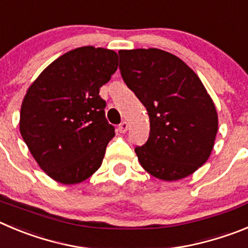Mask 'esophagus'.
<instances>
[{"mask_svg": "<svg viewBox=\"0 0 248 248\" xmlns=\"http://www.w3.org/2000/svg\"><path fill=\"white\" fill-rule=\"evenodd\" d=\"M128 128H129L128 123L123 122V123H120L119 126H118V130H119L120 133H125V131L128 130Z\"/></svg>", "mask_w": 248, "mask_h": 248, "instance_id": "esophagus-1", "label": "esophagus"}]
</instances>
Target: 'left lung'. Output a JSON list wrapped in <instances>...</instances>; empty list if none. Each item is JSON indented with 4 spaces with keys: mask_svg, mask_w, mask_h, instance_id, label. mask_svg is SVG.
Returning a JSON list of instances; mask_svg holds the SVG:
<instances>
[{
    "mask_svg": "<svg viewBox=\"0 0 248 248\" xmlns=\"http://www.w3.org/2000/svg\"><path fill=\"white\" fill-rule=\"evenodd\" d=\"M118 54L123 79L150 118L149 139L135 147L140 165L163 181L192 174L209 158L217 133V109L201 78L156 47Z\"/></svg>",
    "mask_w": 248,
    "mask_h": 248,
    "instance_id": "8db88e82",
    "label": "left lung"
}]
</instances>
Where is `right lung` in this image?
<instances>
[{
	"mask_svg": "<svg viewBox=\"0 0 248 248\" xmlns=\"http://www.w3.org/2000/svg\"><path fill=\"white\" fill-rule=\"evenodd\" d=\"M117 69L115 51L81 46L53 61L27 91L20 135L55 181L79 183L101 167L114 126L106 118L99 88Z\"/></svg>",
	"mask_w": 248,
	"mask_h": 248,
	"instance_id": "add662e5",
	"label": "right lung"
}]
</instances>
